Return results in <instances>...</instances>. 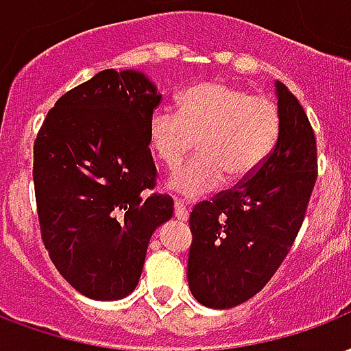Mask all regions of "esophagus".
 I'll use <instances>...</instances> for the list:
<instances>
[{
	"label": "esophagus",
	"mask_w": 351,
	"mask_h": 351,
	"mask_svg": "<svg viewBox=\"0 0 351 351\" xmlns=\"http://www.w3.org/2000/svg\"><path fill=\"white\" fill-rule=\"evenodd\" d=\"M175 217L176 219H180V221H188L189 214L182 201H175Z\"/></svg>",
	"instance_id": "obj_1"
}]
</instances>
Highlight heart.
Returning a JSON list of instances; mask_svg holds the SVG:
<instances>
[{"label":"heart","instance_id":"heart-1","mask_svg":"<svg viewBox=\"0 0 351 351\" xmlns=\"http://www.w3.org/2000/svg\"><path fill=\"white\" fill-rule=\"evenodd\" d=\"M281 132L277 104L223 82L191 85L178 96V111L158 108L149 119V147L173 171L199 141V158L169 178L186 199L212 193L228 180L243 182L274 152Z\"/></svg>","mask_w":351,"mask_h":351}]
</instances>
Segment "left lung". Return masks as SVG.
Here are the masks:
<instances>
[{"instance_id":"1","label":"left lung","mask_w":351,"mask_h":351,"mask_svg":"<svg viewBox=\"0 0 351 351\" xmlns=\"http://www.w3.org/2000/svg\"><path fill=\"white\" fill-rule=\"evenodd\" d=\"M275 96L281 132L266 163L189 215L188 285L204 307H236L261 292L305 217L318 167L314 132L287 85L275 82Z\"/></svg>"}]
</instances>
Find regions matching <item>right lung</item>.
Segmentation results:
<instances>
[{"mask_svg":"<svg viewBox=\"0 0 351 351\" xmlns=\"http://www.w3.org/2000/svg\"><path fill=\"white\" fill-rule=\"evenodd\" d=\"M160 100L139 70H102L57 100L35 141L44 245L59 274L90 300L132 294L150 238L173 217L171 197L149 195V119Z\"/></svg>","mask_w":351,"mask_h":351,"instance_id":"right-lung-1","label":"right lung"}]
</instances>
